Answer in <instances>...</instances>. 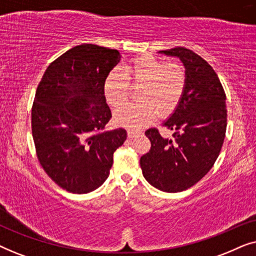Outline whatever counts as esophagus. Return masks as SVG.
<instances>
[{
	"mask_svg": "<svg viewBox=\"0 0 256 256\" xmlns=\"http://www.w3.org/2000/svg\"><path fill=\"white\" fill-rule=\"evenodd\" d=\"M127 134H128L129 138H135V136H138L140 134V132H138V130H128Z\"/></svg>",
	"mask_w": 256,
	"mask_h": 256,
	"instance_id": "esophagus-1",
	"label": "esophagus"
}]
</instances>
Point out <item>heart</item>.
Masks as SVG:
<instances>
[{"instance_id":"obj_1","label":"heart","mask_w":256,"mask_h":256,"mask_svg":"<svg viewBox=\"0 0 256 256\" xmlns=\"http://www.w3.org/2000/svg\"><path fill=\"white\" fill-rule=\"evenodd\" d=\"M140 86L138 104L114 113L115 124L138 130L155 120L157 114L166 118L174 113L186 86V73L177 62H160L152 56L134 58L122 68V74L110 72L104 80V94L107 104L116 108L128 99V87Z\"/></svg>"}]
</instances>
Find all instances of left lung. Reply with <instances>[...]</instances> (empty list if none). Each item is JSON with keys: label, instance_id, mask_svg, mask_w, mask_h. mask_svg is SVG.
Returning a JSON list of instances; mask_svg holds the SVG:
<instances>
[{"label": "left lung", "instance_id": "8db88e82", "mask_svg": "<svg viewBox=\"0 0 256 256\" xmlns=\"http://www.w3.org/2000/svg\"><path fill=\"white\" fill-rule=\"evenodd\" d=\"M160 54L180 59L186 86L180 104L163 124L174 132L172 138L148 129L152 148L140 164L154 188L180 192L198 183L218 158L226 134V94L212 66L194 51L178 46Z\"/></svg>", "mask_w": 256, "mask_h": 256}]
</instances>
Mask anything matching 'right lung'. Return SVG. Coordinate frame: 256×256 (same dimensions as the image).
Instances as JSON below:
<instances>
[{
  "label": "right lung",
  "instance_id": "1",
  "mask_svg": "<svg viewBox=\"0 0 256 256\" xmlns=\"http://www.w3.org/2000/svg\"><path fill=\"white\" fill-rule=\"evenodd\" d=\"M120 59L114 48L78 45L48 65L37 87L31 128L38 160L58 186L72 194L101 186L114 152L127 138L122 128L104 130L112 118L104 80Z\"/></svg>",
  "mask_w": 256,
  "mask_h": 256
}]
</instances>
